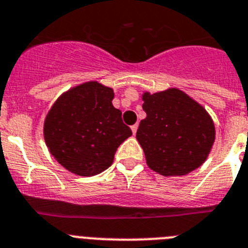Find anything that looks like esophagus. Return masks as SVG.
I'll return each mask as SVG.
<instances>
[{"label": "esophagus", "mask_w": 248, "mask_h": 248, "mask_svg": "<svg viewBox=\"0 0 248 248\" xmlns=\"http://www.w3.org/2000/svg\"><path fill=\"white\" fill-rule=\"evenodd\" d=\"M137 128H139V124H132V126H131V130H132L133 135H136Z\"/></svg>", "instance_id": "1"}]
</instances>
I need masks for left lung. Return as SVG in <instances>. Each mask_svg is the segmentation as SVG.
<instances>
[{
	"label": "left lung",
	"mask_w": 248,
	"mask_h": 248,
	"mask_svg": "<svg viewBox=\"0 0 248 248\" xmlns=\"http://www.w3.org/2000/svg\"><path fill=\"white\" fill-rule=\"evenodd\" d=\"M146 118L136 139L146 163L165 176H184L207 160L215 139V122L206 108L177 87L142 93Z\"/></svg>",
	"instance_id": "left-lung-1"
}]
</instances>
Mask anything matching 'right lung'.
<instances>
[{
	"label": "right lung",
	"instance_id": "right-lung-1",
	"mask_svg": "<svg viewBox=\"0 0 248 248\" xmlns=\"http://www.w3.org/2000/svg\"><path fill=\"white\" fill-rule=\"evenodd\" d=\"M111 87L87 81L71 87L49 108L44 139L49 154L62 167L90 177L107 170L116 150L132 131L115 108Z\"/></svg>",
	"mask_w": 248,
	"mask_h": 248
}]
</instances>
